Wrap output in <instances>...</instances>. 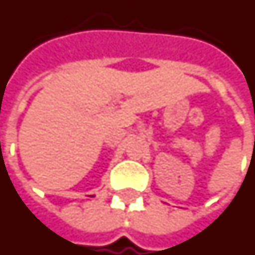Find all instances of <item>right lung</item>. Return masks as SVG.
Here are the masks:
<instances>
[{"label": "right lung", "mask_w": 255, "mask_h": 255, "mask_svg": "<svg viewBox=\"0 0 255 255\" xmlns=\"http://www.w3.org/2000/svg\"><path fill=\"white\" fill-rule=\"evenodd\" d=\"M92 197H93V196H92Z\"/></svg>", "instance_id": "obj_1"}]
</instances>
